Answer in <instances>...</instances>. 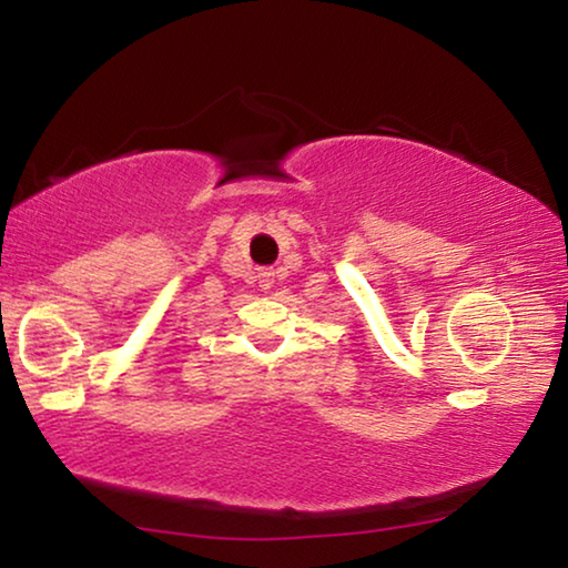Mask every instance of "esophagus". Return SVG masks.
I'll return each mask as SVG.
<instances>
[{
	"mask_svg": "<svg viewBox=\"0 0 568 568\" xmlns=\"http://www.w3.org/2000/svg\"><path fill=\"white\" fill-rule=\"evenodd\" d=\"M261 285H263V291H267V287L273 285V273L267 271V273H261Z\"/></svg>",
	"mask_w": 568,
	"mask_h": 568,
	"instance_id": "34e87169",
	"label": "esophagus"
}]
</instances>
